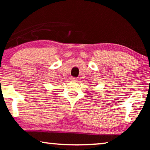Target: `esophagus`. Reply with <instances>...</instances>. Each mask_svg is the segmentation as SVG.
I'll return each mask as SVG.
<instances>
[{
  "instance_id": "34e87169",
  "label": "esophagus",
  "mask_w": 150,
  "mask_h": 150,
  "mask_svg": "<svg viewBox=\"0 0 150 150\" xmlns=\"http://www.w3.org/2000/svg\"><path fill=\"white\" fill-rule=\"evenodd\" d=\"M71 81H78L77 78H75V77H71Z\"/></svg>"
}]
</instances>
